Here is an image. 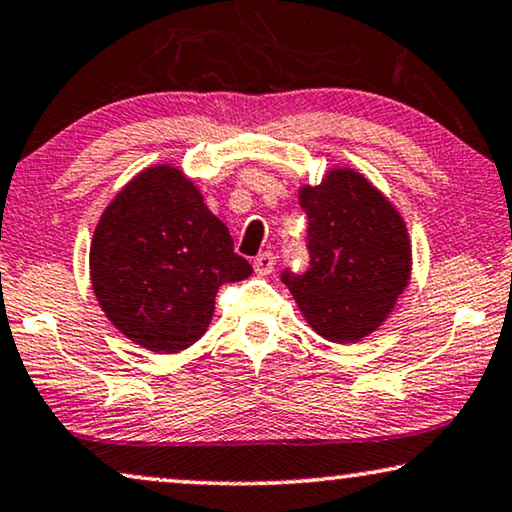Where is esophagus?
<instances>
[{
    "label": "esophagus",
    "mask_w": 512,
    "mask_h": 512,
    "mask_svg": "<svg viewBox=\"0 0 512 512\" xmlns=\"http://www.w3.org/2000/svg\"><path fill=\"white\" fill-rule=\"evenodd\" d=\"M253 266H255L257 276H269V273L273 271V266H276V255H273V253H262V255H257V257H255V262H253Z\"/></svg>",
    "instance_id": "1"
}]
</instances>
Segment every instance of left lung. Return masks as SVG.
<instances>
[{"label":"left lung","instance_id":"1","mask_svg":"<svg viewBox=\"0 0 512 512\" xmlns=\"http://www.w3.org/2000/svg\"><path fill=\"white\" fill-rule=\"evenodd\" d=\"M308 215L304 273L283 283L322 338L357 343L383 325L410 280V239L392 201L355 169H331L320 185H304Z\"/></svg>","mask_w":512,"mask_h":512}]
</instances>
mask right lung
Segmentation results:
<instances>
[{
    "mask_svg": "<svg viewBox=\"0 0 512 512\" xmlns=\"http://www.w3.org/2000/svg\"><path fill=\"white\" fill-rule=\"evenodd\" d=\"M253 273L225 222L171 164L136 174L106 206L90 243L95 297L129 341L181 352L206 334L222 283Z\"/></svg>",
    "mask_w": 512,
    "mask_h": 512,
    "instance_id": "add662e5",
    "label": "right lung"
}]
</instances>
